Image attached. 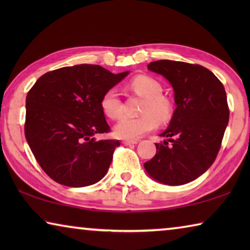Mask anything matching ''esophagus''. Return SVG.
<instances>
[{
    "instance_id": "esophagus-1",
    "label": "esophagus",
    "mask_w": 250,
    "mask_h": 250,
    "mask_svg": "<svg viewBox=\"0 0 250 250\" xmlns=\"http://www.w3.org/2000/svg\"><path fill=\"white\" fill-rule=\"evenodd\" d=\"M122 143L125 146H130V145H137L138 141L137 140H124L122 141Z\"/></svg>"
}]
</instances>
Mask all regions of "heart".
I'll list each match as a JSON object with an SVG mask.
<instances>
[{
  "label": "heart",
  "mask_w": 250,
  "mask_h": 250,
  "mask_svg": "<svg viewBox=\"0 0 250 250\" xmlns=\"http://www.w3.org/2000/svg\"><path fill=\"white\" fill-rule=\"evenodd\" d=\"M129 88L134 94L145 98L139 117H122L115 126V133L122 139H138L154 130L160 124L171 119L173 107L171 100L163 96V87L158 80L150 76H137L129 83ZM100 107L104 116L118 119L124 112V104L118 91L110 88L101 97Z\"/></svg>",
  "instance_id": "1"
}]
</instances>
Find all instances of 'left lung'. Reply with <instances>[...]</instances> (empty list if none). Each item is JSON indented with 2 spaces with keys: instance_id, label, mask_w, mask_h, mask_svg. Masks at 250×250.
Listing matches in <instances>:
<instances>
[{
  "instance_id": "left-lung-1",
  "label": "left lung",
  "mask_w": 250,
  "mask_h": 250,
  "mask_svg": "<svg viewBox=\"0 0 250 250\" xmlns=\"http://www.w3.org/2000/svg\"><path fill=\"white\" fill-rule=\"evenodd\" d=\"M147 69L171 83L176 109L161 134L167 140L155 143L156 153L145 168L161 183H188L208 170L221 149L229 119L225 88L197 64L162 59L150 62Z\"/></svg>"
}]
</instances>
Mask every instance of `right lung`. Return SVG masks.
Wrapping results in <instances>:
<instances>
[{"label":"right lung","instance_id":"add662e5","mask_svg":"<svg viewBox=\"0 0 250 250\" xmlns=\"http://www.w3.org/2000/svg\"><path fill=\"white\" fill-rule=\"evenodd\" d=\"M128 74L115 75L99 65L62 67L44 74L29 89L25 138L50 179L82 188L104 176L120 142L94 138L110 132L100 100Z\"/></svg>","mask_w":250,"mask_h":250}]
</instances>
